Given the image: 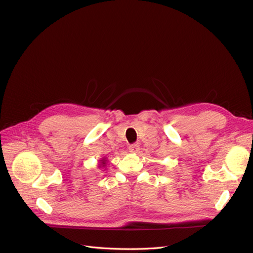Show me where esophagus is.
<instances>
[{"instance_id": "34e87169", "label": "esophagus", "mask_w": 253, "mask_h": 253, "mask_svg": "<svg viewBox=\"0 0 253 253\" xmlns=\"http://www.w3.org/2000/svg\"><path fill=\"white\" fill-rule=\"evenodd\" d=\"M128 149H129V152H131V153H137L138 150H139V145H137V144L130 145Z\"/></svg>"}]
</instances>
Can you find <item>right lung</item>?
I'll return each instance as SVG.
<instances>
[{
    "instance_id": "obj_1",
    "label": "right lung",
    "mask_w": 253,
    "mask_h": 253,
    "mask_svg": "<svg viewBox=\"0 0 253 253\" xmlns=\"http://www.w3.org/2000/svg\"><path fill=\"white\" fill-rule=\"evenodd\" d=\"M107 158L106 157H103L100 160L99 164H98V168H101V169H105L106 170V166H107Z\"/></svg>"
}]
</instances>
